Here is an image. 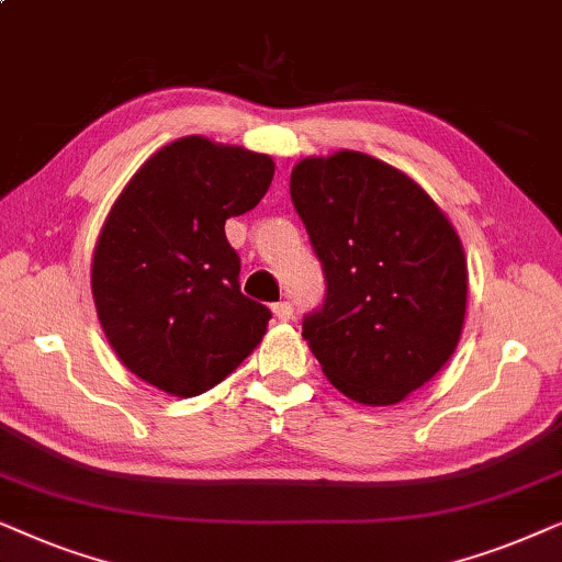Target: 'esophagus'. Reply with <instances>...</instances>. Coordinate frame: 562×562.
<instances>
[{
	"label": "esophagus",
	"instance_id": "esophagus-1",
	"mask_svg": "<svg viewBox=\"0 0 562 562\" xmlns=\"http://www.w3.org/2000/svg\"><path fill=\"white\" fill-rule=\"evenodd\" d=\"M274 316L280 318V321H290L293 318V303L290 301H280V303H274Z\"/></svg>",
	"mask_w": 562,
	"mask_h": 562
}]
</instances>
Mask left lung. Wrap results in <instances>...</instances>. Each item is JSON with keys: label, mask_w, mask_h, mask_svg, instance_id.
<instances>
[{"label": "left lung", "mask_w": 562, "mask_h": 562, "mask_svg": "<svg viewBox=\"0 0 562 562\" xmlns=\"http://www.w3.org/2000/svg\"><path fill=\"white\" fill-rule=\"evenodd\" d=\"M290 198L326 277L303 318L321 370L357 403L403 401L460 341L468 265L452 223L414 179L359 151L303 159Z\"/></svg>", "instance_id": "left-lung-1"}]
</instances>
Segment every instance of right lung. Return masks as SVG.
<instances>
[{
    "label": "right lung",
    "instance_id": "right-lung-1",
    "mask_svg": "<svg viewBox=\"0 0 562 562\" xmlns=\"http://www.w3.org/2000/svg\"><path fill=\"white\" fill-rule=\"evenodd\" d=\"M265 154L187 136L156 151L120 192L97 238L92 295L120 362L179 398L228 378L267 331L241 293L231 215L265 198Z\"/></svg>",
    "mask_w": 562,
    "mask_h": 562
}]
</instances>
